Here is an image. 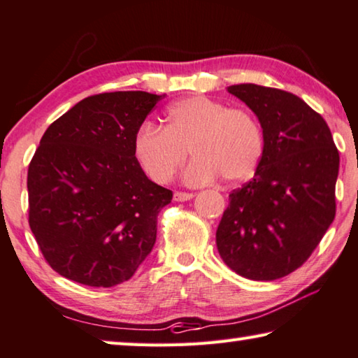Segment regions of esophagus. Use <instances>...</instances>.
<instances>
[{
    "label": "esophagus",
    "mask_w": 358,
    "mask_h": 358,
    "mask_svg": "<svg viewBox=\"0 0 358 358\" xmlns=\"http://www.w3.org/2000/svg\"><path fill=\"white\" fill-rule=\"evenodd\" d=\"M194 197L192 192H183V191H175L173 192V201L175 202H186V201H191Z\"/></svg>",
    "instance_id": "esophagus-1"
}]
</instances>
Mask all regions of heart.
Here are the masks:
<instances>
[{"mask_svg":"<svg viewBox=\"0 0 358 358\" xmlns=\"http://www.w3.org/2000/svg\"><path fill=\"white\" fill-rule=\"evenodd\" d=\"M164 121V128L147 121L134 136L136 159L156 183L172 180L187 150L196 156L183 173L189 185H208L220 177L240 183L256 172L264 137L251 112L191 96L169 107Z\"/></svg>","mask_w":358,"mask_h":358,"instance_id":"obj_1","label":"heart"}]
</instances>
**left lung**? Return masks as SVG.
Returning a JSON list of instances; mask_svg holds the SVG:
<instances>
[{
    "instance_id": "8db88e82",
    "label": "left lung",
    "mask_w": 358,
    "mask_h": 358,
    "mask_svg": "<svg viewBox=\"0 0 358 358\" xmlns=\"http://www.w3.org/2000/svg\"><path fill=\"white\" fill-rule=\"evenodd\" d=\"M227 90L257 115L264 151L254 178L229 194L216 246L235 273L273 281L305 264L335 220L339 153L299 96L254 83Z\"/></svg>"
}]
</instances>
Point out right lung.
<instances>
[{
  "instance_id": "obj_1",
  "label": "right lung",
  "mask_w": 358,
  "mask_h": 358,
  "mask_svg": "<svg viewBox=\"0 0 358 358\" xmlns=\"http://www.w3.org/2000/svg\"><path fill=\"white\" fill-rule=\"evenodd\" d=\"M162 96H88L42 136L28 167V222L45 262L68 280L117 286L153 250L172 191L145 175L134 136Z\"/></svg>"
}]
</instances>
